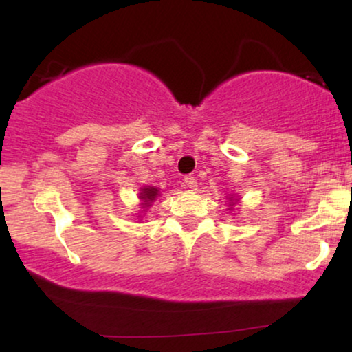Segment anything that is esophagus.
<instances>
[{
    "label": "esophagus",
    "instance_id": "1",
    "mask_svg": "<svg viewBox=\"0 0 352 352\" xmlns=\"http://www.w3.org/2000/svg\"><path fill=\"white\" fill-rule=\"evenodd\" d=\"M184 182H186V186L189 187V189H192V190L197 189V179L194 176H186Z\"/></svg>",
    "mask_w": 352,
    "mask_h": 352
}]
</instances>
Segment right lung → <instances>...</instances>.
I'll list each match as a JSON object with an SVG mask.
<instances>
[{
	"label": "right lung",
	"mask_w": 352,
	"mask_h": 352,
	"mask_svg": "<svg viewBox=\"0 0 352 352\" xmlns=\"http://www.w3.org/2000/svg\"><path fill=\"white\" fill-rule=\"evenodd\" d=\"M158 195V189L157 187H142L141 189V194H139V199L142 200V208H147V206H151V204L153 200L157 199Z\"/></svg>",
	"instance_id": "right-lung-1"
}]
</instances>
